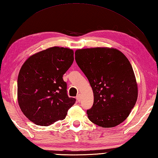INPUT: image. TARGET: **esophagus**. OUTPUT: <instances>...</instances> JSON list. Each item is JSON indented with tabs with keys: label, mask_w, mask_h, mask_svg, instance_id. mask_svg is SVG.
Segmentation results:
<instances>
[{
	"label": "esophagus",
	"mask_w": 158,
	"mask_h": 158,
	"mask_svg": "<svg viewBox=\"0 0 158 158\" xmlns=\"http://www.w3.org/2000/svg\"><path fill=\"white\" fill-rule=\"evenodd\" d=\"M76 98H77V101L78 102H80L81 101V96H80V94H78L77 96V97H76Z\"/></svg>",
	"instance_id": "34e87169"
}]
</instances>
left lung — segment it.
Returning a JSON list of instances; mask_svg holds the SVG:
<instances>
[{
  "mask_svg": "<svg viewBox=\"0 0 158 158\" xmlns=\"http://www.w3.org/2000/svg\"><path fill=\"white\" fill-rule=\"evenodd\" d=\"M75 54L94 93L93 106L87 110L89 119L102 127L122 123L138 97L136 77L128 59L118 49L109 48L77 49Z\"/></svg>",
  "mask_w": 158,
  "mask_h": 158,
  "instance_id": "obj_1",
  "label": "left lung"
}]
</instances>
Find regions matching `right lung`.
I'll list each match as a JSON object with an SVG mask.
<instances>
[{
  "label": "right lung",
  "instance_id": "1",
  "mask_svg": "<svg viewBox=\"0 0 158 158\" xmlns=\"http://www.w3.org/2000/svg\"><path fill=\"white\" fill-rule=\"evenodd\" d=\"M73 50L53 47L30 56L18 78L20 109L36 125L48 126L66 117L76 100L67 95L62 79L74 61Z\"/></svg>",
  "mask_w": 158,
  "mask_h": 158
}]
</instances>
